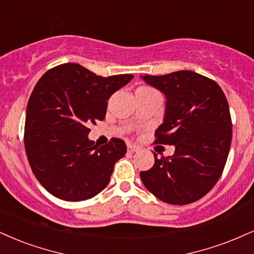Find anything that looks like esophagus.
I'll use <instances>...</instances> for the list:
<instances>
[{"mask_svg": "<svg viewBox=\"0 0 254 254\" xmlns=\"http://www.w3.org/2000/svg\"><path fill=\"white\" fill-rule=\"evenodd\" d=\"M127 149H128V152H129V153H134V152L139 151V147L135 146V145H133V143H128Z\"/></svg>", "mask_w": 254, "mask_h": 254, "instance_id": "esophagus-1", "label": "esophagus"}]
</instances>
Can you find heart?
I'll use <instances>...</instances> for the list:
<instances>
[{
	"label": "heart",
	"instance_id": "1",
	"mask_svg": "<svg viewBox=\"0 0 254 254\" xmlns=\"http://www.w3.org/2000/svg\"><path fill=\"white\" fill-rule=\"evenodd\" d=\"M139 90H146V92H154L152 88H149V87H140V88H137Z\"/></svg>",
	"mask_w": 254,
	"mask_h": 254
}]
</instances>
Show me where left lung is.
Segmentation results:
<instances>
[{
    "label": "left lung",
    "instance_id": "obj_1",
    "mask_svg": "<svg viewBox=\"0 0 254 254\" xmlns=\"http://www.w3.org/2000/svg\"><path fill=\"white\" fill-rule=\"evenodd\" d=\"M140 77L166 98L155 142L175 147L167 158L154 154L153 167L140 172V178L161 201H196L217 184L230 152L232 121L226 96L217 82L192 70Z\"/></svg>",
    "mask_w": 254,
    "mask_h": 254
}]
</instances>
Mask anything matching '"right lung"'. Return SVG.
I'll return each mask as SVG.
<instances>
[{"label": "right lung", "mask_w": 254, "mask_h": 254, "mask_svg": "<svg viewBox=\"0 0 254 254\" xmlns=\"http://www.w3.org/2000/svg\"><path fill=\"white\" fill-rule=\"evenodd\" d=\"M133 77H103L81 64H64L36 83L27 105L24 148L36 179L56 198L81 201L108 185L126 143L113 137L98 148L88 127L105 119L112 94Z\"/></svg>", "instance_id": "1"}]
</instances>
